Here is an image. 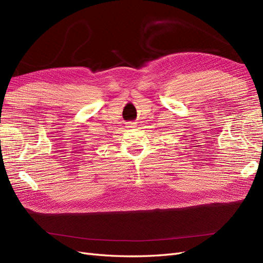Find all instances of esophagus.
Returning <instances> with one entry per match:
<instances>
[{"label": "esophagus", "instance_id": "esophagus-1", "mask_svg": "<svg viewBox=\"0 0 263 263\" xmlns=\"http://www.w3.org/2000/svg\"><path fill=\"white\" fill-rule=\"evenodd\" d=\"M135 126V123H128L127 124V127H134Z\"/></svg>", "mask_w": 263, "mask_h": 263}]
</instances>
